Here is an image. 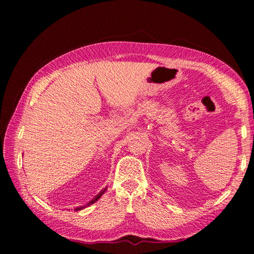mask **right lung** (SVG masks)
<instances>
[{"label":"right lung","mask_w":254,"mask_h":254,"mask_svg":"<svg viewBox=\"0 0 254 254\" xmlns=\"http://www.w3.org/2000/svg\"><path fill=\"white\" fill-rule=\"evenodd\" d=\"M106 190H107V188H105V189H102V190L98 193V194H97V195L93 198V199H91V201H89L87 204H86V205H84V206H78V207H76V208H75L74 210H80V209H83V208H85V207H87V206H89V205H91V204H94L96 201H98V199L101 197V195H102V194H104L105 192H106Z\"/></svg>","instance_id":"add662e5"}]
</instances>
